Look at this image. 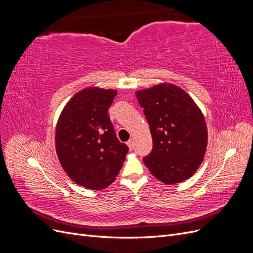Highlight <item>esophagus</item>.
I'll list each match as a JSON object with an SVG mask.
<instances>
[{
    "instance_id": "1",
    "label": "esophagus",
    "mask_w": 253,
    "mask_h": 253,
    "mask_svg": "<svg viewBox=\"0 0 253 253\" xmlns=\"http://www.w3.org/2000/svg\"><path fill=\"white\" fill-rule=\"evenodd\" d=\"M126 144H127V147H128L129 150H133V148H134V141H133L132 139L128 140V141L126 142Z\"/></svg>"
}]
</instances>
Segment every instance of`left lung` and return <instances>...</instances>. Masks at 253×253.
Returning <instances> with one entry per match:
<instances>
[{
    "label": "left lung",
    "instance_id": "left-lung-1",
    "mask_svg": "<svg viewBox=\"0 0 253 253\" xmlns=\"http://www.w3.org/2000/svg\"><path fill=\"white\" fill-rule=\"evenodd\" d=\"M136 97L153 139L144 165L167 185L190 178L203 163L208 142L202 111L185 90L172 83L137 90Z\"/></svg>",
    "mask_w": 253,
    "mask_h": 253
}]
</instances>
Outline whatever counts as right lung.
I'll list each match as a JSON object with an SVG mask.
<instances>
[{
    "label": "right lung",
    "mask_w": 253,
    "mask_h": 253,
    "mask_svg": "<svg viewBox=\"0 0 253 253\" xmlns=\"http://www.w3.org/2000/svg\"><path fill=\"white\" fill-rule=\"evenodd\" d=\"M117 90L86 87L61 112L56 127V151L70 178L93 190L109 187L128 151L116 137L109 117Z\"/></svg>",
    "instance_id": "add662e5"
}]
</instances>
